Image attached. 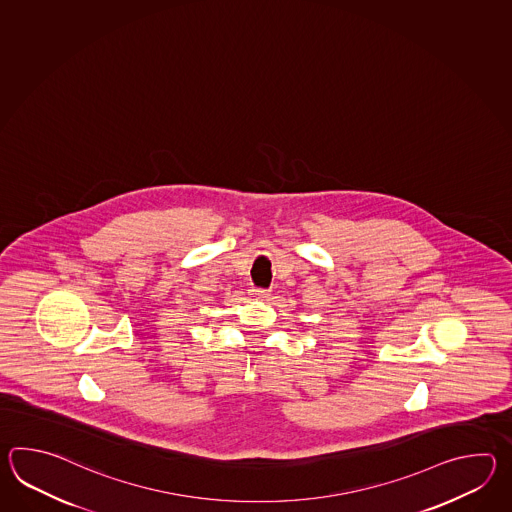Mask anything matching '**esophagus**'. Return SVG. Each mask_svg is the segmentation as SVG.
<instances>
[{
	"mask_svg": "<svg viewBox=\"0 0 512 512\" xmlns=\"http://www.w3.org/2000/svg\"><path fill=\"white\" fill-rule=\"evenodd\" d=\"M251 294L254 298H261V300L269 298V291L267 289H260V287H252Z\"/></svg>",
	"mask_w": 512,
	"mask_h": 512,
	"instance_id": "obj_1",
	"label": "esophagus"
}]
</instances>
